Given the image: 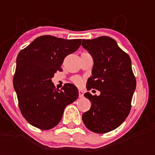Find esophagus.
I'll list each match as a JSON object with an SVG mask.
<instances>
[{
  "mask_svg": "<svg viewBox=\"0 0 155 155\" xmlns=\"http://www.w3.org/2000/svg\"><path fill=\"white\" fill-rule=\"evenodd\" d=\"M79 97H84V92H83L82 90H80V91H79Z\"/></svg>",
  "mask_w": 155,
  "mask_h": 155,
  "instance_id": "esophagus-1",
  "label": "esophagus"
}]
</instances>
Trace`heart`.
I'll return each instance as SVG.
<instances>
[{
  "instance_id": "1",
  "label": "heart",
  "mask_w": 155,
  "mask_h": 155,
  "mask_svg": "<svg viewBox=\"0 0 155 155\" xmlns=\"http://www.w3.org/2000/svg\"><path fill=\"white\" fill-rule=\"evenodd\" d=\"M72 81L75 84L78 85V86H80V85L82 84V83H83L82 79H81L80 77H75L72 80Z\"/></svg>"
}]
</instances>
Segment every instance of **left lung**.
Here are the masks:
<instances>
[{"mask_svg": "<svg viewBox=\"0 0 155 155\" xmlns=\"http://www.w3.org/2000/svg\"><path fill=\"white\" fill-rule=\"evenodd\" d=\"M82 46L94 62L87 89L101 92L99 96L90 92L84 94L92 105L83 113V121L92 132L105 134L120 126L130 112L136 88L131 59L110 37L83 39Z\"/></svg>", "mask_w": 155, "mask_h": 155, "instance_id": "1", "label": "left lung"}]
</instances>
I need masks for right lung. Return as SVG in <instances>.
Instances as JSON below:
<instances>
[{"instance_id":"obj_1","label":"right lung","mask_w":155,"mask_h":155,"mask_svg":"<svg viewBox=\"0 0 155 155\" xmlns=\"http://www.w3.org/2000/svg\"><path fill=\"white\" fill-rule=\"evenodd\" d=\"M81 39L43 35L21 50L17 57L13 87L21 113L30 125L47 130L58 125L66 106L79 97L77 87L65 84L55 88L51 79L67 55L75 52Z\"/></svg>"}]
</instances>
